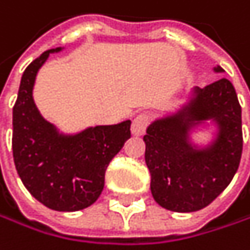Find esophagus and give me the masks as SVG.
I'll return each instance as SVG.
<instances>
[{"instance_id": "esophagus-1", "label": "esophagus", "mask_w": 250, "mask_h": 250, "mask_svg": "<svg viewBox=\"0 0 250 250\" xmlns=\"http://www.w3.org/2000/svg\"><path fill=\"white\" fill-rule=\"evenodd\" d=\"M146 126H148V117L144 115V114H141V115H138V117L132 121V133H133L135 136H141V135L145 133Z\"/></svg>"}]
</instances>
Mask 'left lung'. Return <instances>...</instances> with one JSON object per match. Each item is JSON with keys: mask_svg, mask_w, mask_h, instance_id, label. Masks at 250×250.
<instances>
[{"mask_svg": "<svg viewBox=\"0 0 250 250\" xmlns=\"http://www.w3.org/2000/svg\"><path fill=\"white\" fill-rule=\"evenodd\" d=\"M212 71L224 73L220 65ZM198 131H208V141L198 143ZM144 142L155 202L174 212L208 207L240 164L242 108L234 86L226 77L195 86L174 111L149 123Z\"/></svg>", "mask_w": 250, "mask_h": 250, "instance_id": "1", "label": "left lung"}]
</instances>
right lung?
I'll return each mask as SVG.
<instances>
[{
  "instance_id": "right-lung-1",
  "label": "right lung",
  "mask_w": 250,
  "mask_h": 250,
  "mask_svg": "<svg viewBox=\"0 0 250 250\" xmlns=\"http://www.w3.org/2000/svg\"><path fill=\"white\" fill-rule=\"evenodd\" d=\"M62 49L45 51L21 76L13 108V157L30 195L49 209L68 212L84 209L99 198L105 170L130 138L132 121L64 133L43 118L33 99L36 76L48 57Z\"/></svg>"
}]
</instances>
